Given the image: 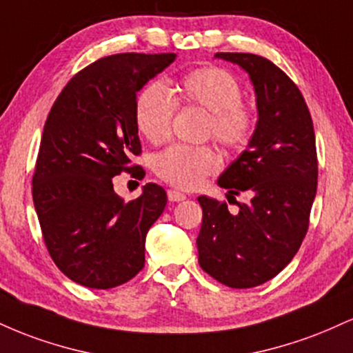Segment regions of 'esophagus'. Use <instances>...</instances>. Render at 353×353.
<instances>
[{"mask_svg":"<svg viewBox=\"0 0 353 353\" xmlns=\"http://www.w3.org/2000/svg\"><path fill=\"white\" fill-rule=\"evenodd\" d=\"M168 197H169V201H171V202H181V201L185 199V194H182L176 189H169L168 190Z\"/></svg>","mask_w":353,"mask_h":353,"instance_id":"obj_1","label":"esophagus"}]
</instances>
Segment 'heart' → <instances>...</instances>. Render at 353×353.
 I'll return each mask as SVG.
<instances>
[{
    "mask_svg": "<svg viewBox=\"0 0 353 353\" xmlns=\"http://www.w3.org/2000/svg\"><path fill=\"white\" fill-rule=\"evenodd\" d=\"M177 104L208 111L204 132L229 149H242L255 131V112L242 101V86L224 68L204 66L185 72L174 86L154 81L137 94L136 124L145 139L164 143L171 134ZM152 169L177 189H196L219 169V157L208 145L176 144L157 152Z\"/></svg>",
    "mask_w": 353,
    "mask_h": 353,
    "instance_id": "b5f03b06",
    "label": "heart"
}]
</instances>
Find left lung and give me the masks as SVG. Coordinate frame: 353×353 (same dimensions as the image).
<instances>
[{"label": "left lung", "instance_id": "1", "mask_svg": "<svg viewBox=\"0 0 353 353\" xmlns=\"http://www.w3.org/2000/svg\"><path fill=\"white\" fill-rule=\"evenodd\" d=\"M249 74L257 124L249 145L221 174L229 194L249 192L236 214L225 202L201 196L197 236L204 272L232 289H250L275 277L297 254L317 192V149L302 92L272 61L250 52H217Z\"/></svg>", "mask_w": 353, "mask_h": 353}]
</instances>
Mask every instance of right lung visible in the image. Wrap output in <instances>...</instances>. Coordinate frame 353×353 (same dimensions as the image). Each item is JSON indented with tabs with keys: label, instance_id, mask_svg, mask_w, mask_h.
Masks as SVG:
<instances>
[{
	"label": "right lung",
	"instance_id": "1",
	"mask_svg": "<svg viewBox=\"0 0 353 353\" xmlns=\"http://www.w3.org/2000/svg\"><path fill=\"white\" fill-rule=\"evenodd\" d=\"M176 59L174 52H121L79 71L52 104L33 174V202L58 269L89 289H112L144 267L145 234L168 196L145 184L124 202L112 188L141 154L136 94Z\"/></svg>",
	"mask_w": 353,
	"mask_h": 353
}]
</instances>
